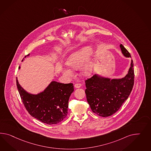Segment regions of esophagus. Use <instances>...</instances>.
<instances>
[{"instance_id":"1","label":"esophagus","mask_w":151,"mask_h":151,"mask_svg":"<svg viewBox=\"0 0 151 151\" xmlns=\"http://www.w3.org/2000/svg\"><path fill=\"white\" fill-rule=\"evenodd\" d=\"M81 83H76L75 85V87H76V88H80L81 87Z\"/></svg>"}]
</instances>
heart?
<instances>
[{
	"label": "heart",
	"instance_id": "1",
	"mask_svg": "<svg viewBox=\"0 0 151 151\" xmlns=\"http://www.w3.org/2000/svg\"><path fill=\"white\" fill-rule=\"evenodd\" d=\"M92 49L90 47H86L73 53L68 58L66 63L71 68L77 69L80 68L85 61L87 60L88 58L92 53ZM93 70L92 65L90 63L86 64L83 68V73L86 75H88ZM63 74L68 78H73L74 76L73 71L69 67H63L62 68Z\"/></svg>",
	"mask_w": 151,
	"mask_h": 151
}]
</instances>
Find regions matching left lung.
I'll list each match as a JSON object with an SVG mask.
<instances>
[{
    "label": "left lung",
    "mask_w": 151,
    "mask_h": 151,
    "mask_svg": "<svg viewBox=\"0 0 151 151\" xmlns=\"http://www.w3.org/2000/svg\"><path fill=\"white\" fill-rule=\"evenodd\" d=\"M122 54L130 57V53L122 45ZM134 63L124 78L113 79L101 78L97 75L85 80V93L92 111L102 117H107L116 113L129 97L134 84Z\"/></svg>",
    "instance_id": "1"
}]
</instances>
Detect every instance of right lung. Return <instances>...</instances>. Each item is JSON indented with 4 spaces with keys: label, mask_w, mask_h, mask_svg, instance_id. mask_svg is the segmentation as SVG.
<instances>
[{
    "label": "right lung",
    "mask_w": 151,
    "mask_h": 151,
    "mask_svg": "<svg viewBox=\"0 0 151 151\" xmlns=\"http://www.w3.org/2000/svg\"><path fill=\"white\" fill-rule=\"evenodd\" d=\"M17 85L24 107L35 118L52 125L61 122L67 116L70 96L74 91L72 83L52 82L44 92L37 95L26 92L17 78Z\"/></svg>",
    "instance_id": "add662e5"
}]
</instances>
